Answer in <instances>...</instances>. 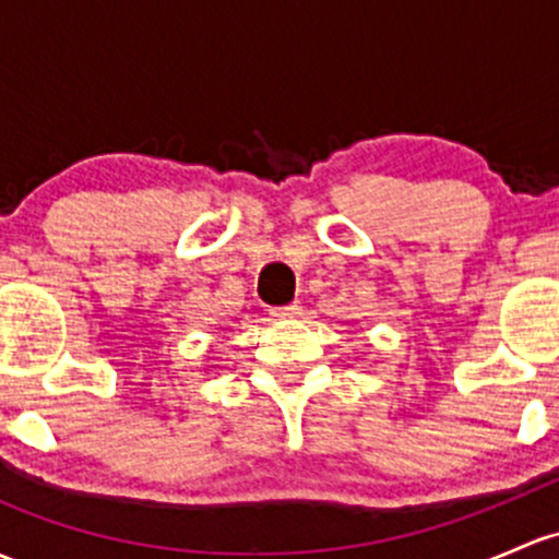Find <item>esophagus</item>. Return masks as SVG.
I'll return each mask as SVG.
<instances>
[{"mask_svg": "<svg viewBox=\"0 0 559 559\" xmlns=\"http://www.w3.org/2000/svg\"><path fill=\"white\" fill-rule=\"evenodd\" d=\"M302 313V305L292 302V305H281V308H270V316L275 319H295V316Z\"/></svg>", "mask_w": 559, "mask_h": 559, "instance_id": "1", "label": "esophagus"}]
</instances>
